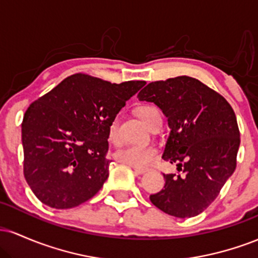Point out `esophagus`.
I'll list each match as a JSON object with an SVG mask.
<instances>
[{
	"label": "esophagus",
	"mask_w": 258,
	"mask_h": 258,
	"mask_svg": "<svg viewBox=\"0 0 258 258\" xmlns=\"http://www.w3.org/2000/svg\"><path fill=\"white\" fill-rule=\"evenodd\" d=\"M132 168H133V171H135V172L137 174H143L148 171L147 168H139V167H133V166H132Z\"/></svg>",
	"instance_id": "34e87169"
}]
</instances>
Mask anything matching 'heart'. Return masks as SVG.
<instances>
[{
    "mask_svg": "<svg viewBox=\"0 0 258 258\" xmlns=\"http://www.w3.org/2000/svg\"><path fill=\"white\" fill-rule=\"evenodd\" d=\"M137 112L141 120L148 127L152 125L156 119H161L160 111L153 105L139 106ZM119 122V116H115L109 125L108 137L109 141L114 144H117L120 142ZM156 156H158V149L152 144H126V146H122L115 150L114 153V158L121 164L139 168L147 167Z\"/></svg>",
    "mask_w": 258,
    "mask_h": 258,
    "instance_id": "heart-1",
    "label": "heart"
}]
</instances>
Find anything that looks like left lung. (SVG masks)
<instances>
[{
	"label": "left lung",
	"mask_w": 258,
	"mask_h": 258,
	"mask_svg": "<svg viewBox=\"0 0 258 258\" xmlns=\"http://www.w3.org/2000/svg\"><path fill=\"white\" fill-rule=\"evenodd\" d=\"M138 99L154 103L167 117L171 131L162 159L182 172L164 174V189L150 201L174 217L198 216L235 171L240 146L235 112L220 93L189 76L150 82Z\"/></svg>",
	"instance_id": "left-lung-1"
}]
</instances>
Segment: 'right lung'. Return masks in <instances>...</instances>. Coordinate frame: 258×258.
<instances>
[{
    "label": "right lung",
    "mask_w": 258,
    "mask_h": 258,
    "mask_svg": "<svg viewBox=\"0 0 258 258\" xmlns=\"http://www.w3.org/2000/svg\"><path fill=\"white\" fill-rule=\"evenodd\" d=\"M144 85L75 74L31 103L22 123L24 177L41 203L72 209L98 193L111 161L109 125Z\"/></svg>",
    "instance_id": "right-lung-1"
}]
</instances>
